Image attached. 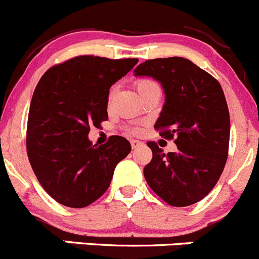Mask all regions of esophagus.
<instances>
[{
    "label": "esophagus",
    "mask_w": 259,
    "mask_h": 259,
    "mask_svg": "<svg viewBox=\"0 0 259 259\" xmlns=\"http://www.w3.org/2000/svg\"><path fill=\"white\" fill-rule=\"evenodd\" d=\"M131 146H132V149H137V147L142 146V142L137 141V140H131Z\"/></svg>",
    "instance_id": "1"
}]
</instances>
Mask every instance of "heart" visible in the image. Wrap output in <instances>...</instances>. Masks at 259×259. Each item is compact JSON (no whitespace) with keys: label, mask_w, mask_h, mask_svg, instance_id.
<instances>
[{"label":"heart","mask_w":259,"mask_h":259,"mask_svg":"<svg viewBox=\"0 0 259 259\" xmlns=\"http://www.w3.org/2000/svg\"><path fill=\"white\" fill-rule=\"evenodd\" d=\"M151 85H155V82L154 81L149 80V78H141V80L136 81V88H137V90H139V93L140 91L145 90V89L149 88V86H151Z\"/></svg>","instance_id":"obj_1"}]
</instances>
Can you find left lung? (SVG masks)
I'll return each instance as SVG.
<instances>
[{
	"instance_id": "obj_1",
	"label": "left lung",
	"mask_w": 259,
	"mask_h": 259,
	"mask_svg": "<svg viewBox=\"0 0 259 259\" xmlns=\"http://www.w3.org/2000/svg\"><path fill=\"white\" fill-rule=\"evenodd\" d=\"M135 76L159 81L165 103L155 130L165 139L176 137V152L165 154L147 142L152 160L144 176L150 188L176 207L193 205L207 196L228 159L230 117L220 83L183 57L147 60Z\"/></svg>"
}]
</instances>
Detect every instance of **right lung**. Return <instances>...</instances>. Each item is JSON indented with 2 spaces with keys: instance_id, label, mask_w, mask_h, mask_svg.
<instances>
[{
  "instance_id": "right-lung-1",
  "label": "right lung",
  "mask_w": 259,
  "mask_h": 259,
  "mask_svg": "<svg viewBox=\"0 0 259 259\" xmlns=\"http://www.w3.org/2000/svg\"><path fill=\"white\" fill-rule=\"evenodd\" d=\"M137 62L78 56L39 80L29 109L26 151L39 183L61 205L82 208L97 201L118 162L131 152L124 137L112 136L98 147L88 135L91 125L108 119L110 86Z\"/></svg>"
}]
</instances>
